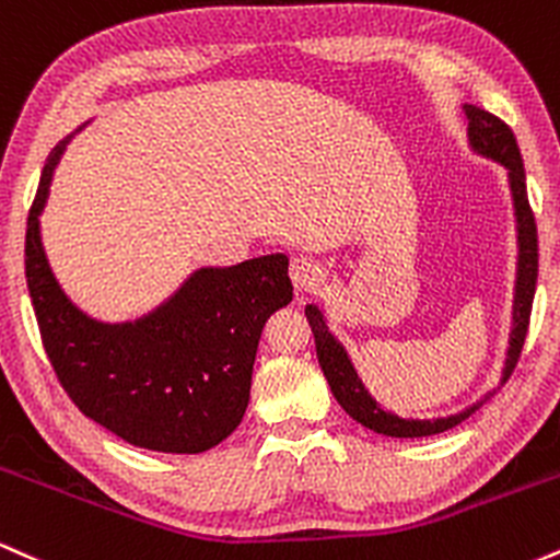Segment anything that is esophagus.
Instances as JSON below:
<instances>
[{
	"instance_id": "1",
	"label": "esophagus",
	"mask_w": 560,
	"mask_h": 560,
	"mask_svg": "<svg viewBox=\"0 0 560 560\" xmlns=\"http://www.w3.org/2000/svg\"><path fill=\"white\" fill-rule=\"evenodd\" d=\"M289 279H292L298 292H311V289H316L320 284L324 271H320V266L313 258L298 255V258H292V262H289Z\"/></svg>"
}]
</instances>
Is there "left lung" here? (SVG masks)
I'll return each mask as SVG.
<instances>
[{
	"mask_svg": "<svg viewBox=\"0 0 560 560\" xmlns=\"http://www.w3.org/2000/svg\"><path fill=\"white\" fill-rule=\"evenodd\" d=\"M466 118H468V144L471 150L481 158H490L494 163L505 165L508 171V184H511V197H513V210H516V234H518V262H516V292H513V329L511 339H508V355H505V369L500 384H505V378L516 369L518 355H522V347L526 339V329H529V316H532V300H535V287H537V223L535 213L529 208V197H526V176H524V160L518 152L516 137L508 128L503 120L494 118L492 113L481 110L477 105H464ZM307 324H311L313 337H316V355L324 371L326 382L337 397V402L347 410V416H352L358 423H363L365 429L376 434L387 436H432L447 429L458 427L460 421H466L474 410H479L490 397L494 395L487 392L479 402H474L471 408L460 410L455 416H445V419H400V416L389 413L378 405L374 397L369 395V389L363 387L361 376H358L355 365H352L350 355L339 339L334 337L326 326L324 313L318 305L305 307Z\"/></svg>",
	"mask_w": 560,
	"mask_h": 560,
	"instance_id": "8db88e82",
	"label": "left lung"
}]
</instances>
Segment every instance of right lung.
Returning <instances> with one entry per match:
<instances>
[{
    "label": "right lung",
    "mask_w": 560,
    "mask_h": 560,
    "mask_svg": "<svg viewBox=\"0 0 560 560\" xmlns=\"http://www.w3.org/2000/svg\"><path fill=\"white\" fill-rule=\"evenodd\" d=\"M66 141L44 165L25 229V279L49 363L81 413L128 445L205 453L247 410L262 326L292 302L287 255L199 268L144 318H89L57 284L38 231Z\"/></svg>",
    "instance_id": "1"
}]
</instances>
